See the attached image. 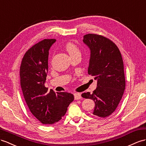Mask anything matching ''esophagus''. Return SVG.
<instances>
[{
  "mask_svg": "<svg viewBox=\"0 0 146 146\" xmlns=\"http://www.w3.org/2000/svg\"><path fill=\"white\" fill-rule=\"evenodd\" d=\"M74 98H75V100H79L82 98L81 97V94L80 93H75L74 94Z\"/></svg>",
  "mask_w": 146,
  "mask_h": 146,
  "instance_id": "obj_1",
  "label": "esophagus"
}]
</instances>
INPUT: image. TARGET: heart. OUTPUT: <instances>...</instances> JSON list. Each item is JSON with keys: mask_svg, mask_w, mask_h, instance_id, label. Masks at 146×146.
Returning <instances> with one entry per match:
<instances>
[{"mask_svg": "<svg viewBox=\"0 0 146 146\" xmlns=\"http://www.w3.org/2000/svg\"><path fill=\"white\" fill-rule=\"evenodd\" d=\"M65 48L66 51L68 52L70 56L72 57L78 54H80V51L79 48L75 44L71 42H69L66 44Z\"/></svg>", "mask_w": 146, "mask_h": 146, "instance_id": "1", "label": "heart"}]
</instances>
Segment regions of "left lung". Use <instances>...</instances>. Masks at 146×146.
Masks as SVG:
<instances>
[{"mask_svg": "<svg viewBox=\"0 0 146 146\" xmlns=\"http://www.w3.org/2000/svg\"><path fill=\"white\" fill-rule=\"evenodd\" d=\"M83 41L90 49L88 74L97 80V87L82 97L94 101V115L106 118L115 111L125 90L122 56L118 46L102 35H85Z\"/></svg>", "mask_w": 146, "mask_h": 146, "instance_id": "left-lung-1", "label": "left lung"}]
</instances>
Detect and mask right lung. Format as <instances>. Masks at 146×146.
Here are the masks:
<instances>
[{
	"label": "right lung",
	"instance_id": "add662e5",
	"mask_svg": "<svg viewBox=\"0 0 146 146\" xmlns=\"http://www.w3.org/2000/svg\"><path fill=\"white\" fill-rule=\"evenodd\" d=\"M55 39H44L25 52L20 69V85L28 108L44 124L59 121L65 115L74 95L67 92H48L44 86L48 71L49 50Z\"/></svg>",
	"mask_w": 146,
	"mask_h": 146
}]
</instances>
